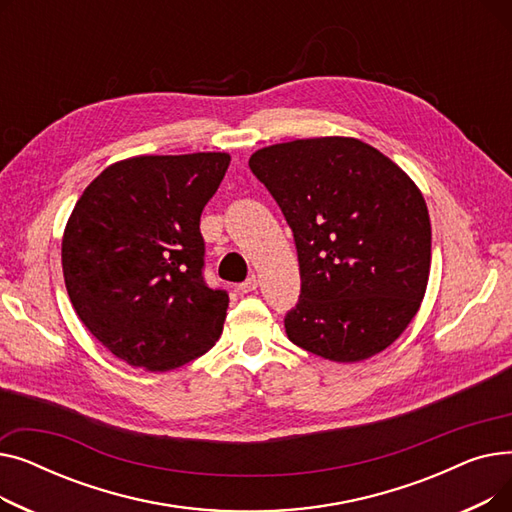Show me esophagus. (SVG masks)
<instances>
[{
	"label": "esophagus",
	"mask_w": 512,
	"mask_h": 512,
	"mask_svg": "<svg viewBox=\"0 0 512 512\" xmlns=\"http://www.w3.org/2000/svg\"><path fill=\"white\" fill-rule=\"evenodd\" d=\"M257 286H259V280L255 276H251V278H247L245 282L238 286V290L240 292H253V290H257Z\"/></svg>",
	"instance_id": "obj_1"
}]
</instances>
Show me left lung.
<instances>
[{"label": "left lung", "instance_id": "8db88e82", "mask_svg": "<svg viewBox=\"0 0 512 512\" xmlns=\"http://www.w3.org/2000/svg\"><path fill=\"white\" fill-rule=\"evenodd\" d=\"M251 172L280 205L301 267L288 338L336 363L378 355L417 315L432 265V224L419 186L353 137L257 149Z\"/></svg>", "mask_w": 512, "mask_h": 512}]
</instances>
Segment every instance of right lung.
Masks as SVG:
<instances>
[{
	"label": "right lung",
	"instance_id": "1",
	"mask_svg": "<svg viewBox=\"0 0 512 512\" xmlns=\"http://www.w3.org/2000/svg\"><path fill=\"white\" fill-rule=\"evenodd\" d=\"M228 153L139 155L107 166L62 236L70 303L118 359L147 371L186 365L220 338L228 294L203 280L201 213Z\"/></svg>",
	"mask_w": 512,
	"mask_h": 512
}]
</instances>
